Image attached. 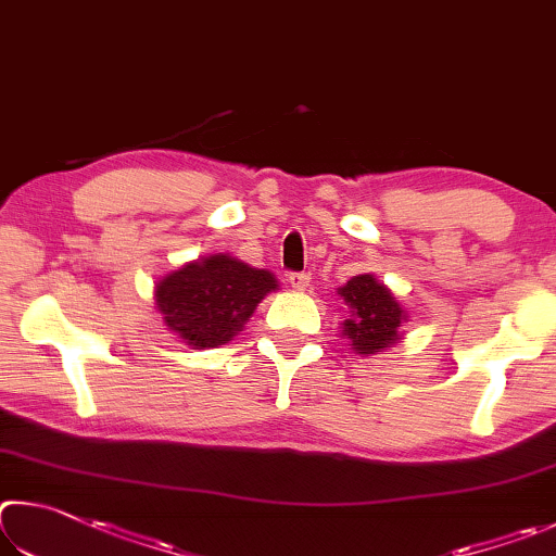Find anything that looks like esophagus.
Segmentation results:
<instances>
[{
	"instance_id": "1",
	"label": "esophagus",
	"mask_w": 556,
	"mask_h": 556,
	"mask_svg": "<svg viewBox=\"0 0 556 556\" xmlns=\"http://www.w3.org/2000/svg\"><path fill=\"white\" fill-rule=\"evenodd\" d=\"M288 283H290V288H293V290H305L309 286V273H303V270L290 273Z\"/></svg>"
}]
</instances>
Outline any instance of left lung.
Wrapping results in <instances>:
<instances>
[{
    "label": "left lung",
    "mask_w": 556,
    "mask_h": 556,
    "mask_svg": "<svg viewBox=\"0 0 556 556\" xmlns=\"http://www.w3.org/2000/svg\"><path fill=\"white\" fill-rule=\"evenodd\" d=\"M339 295L352 313V319L344 323V334L352 339L358 354H376L401 339L397 329L405 319L403 307L374 276H354L344 288H339Z\"/></svg>",
    "instance_id": "left-lung-1"
}]
</instances>
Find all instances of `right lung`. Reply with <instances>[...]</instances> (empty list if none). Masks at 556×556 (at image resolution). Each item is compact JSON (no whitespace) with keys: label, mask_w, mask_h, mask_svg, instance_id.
Listing matches in <instances>:
<instances>
[{"label":"right lung","mask_w":556,"mask_h":556,"mask_svg":"<svg viewBox=\"0 0 556 556\" xmlns=\"http://www.w3.org/2000/svg\"><path fill=\"white\" fill-rule=\"evenodd\" d=\"M278 280L231 256L188 263L155 286V305L170 332L194 349L219 346L241 332Z\"/></svg>","instance_id":"obj_1"}]
</instances>
